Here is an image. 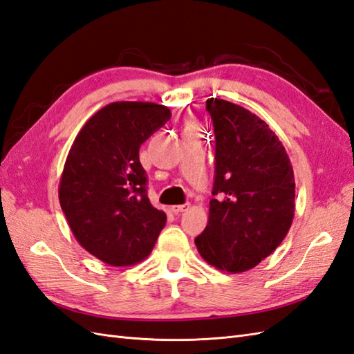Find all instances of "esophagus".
<instances>
[{
    "instance_id": "1",
    "label": "esophagus",
    "mask_w": 354,
    "mask_h": 354,
    "mask_svg": "<svg viewBox=\"0 0 354 354\" xmlns=\"http://www.w3.org/2000/svg\"><path fill=\"white\" fill-rule=\"evenodd\" d=\"M192 205L190 203H184V205H175V207H171V212H175V214H180V212H184L187 209H190Z\"/></svg>"
}]
</instances>
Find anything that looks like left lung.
<instances>
[{
  "label": "left lung",
  "instance_id": "8db88e82",
  "mask_svg": "<svg viewBox=\"0 0 354 354\" xmlns=\"http://www.w3.org/2000/svg\"><path fill=\"white\" fill-rule=\"evenodd\" d=\"M214 127L216 178L208 225L196 248L227 273L257 267L283 241L295 211L291 161L267 123L244 106L207 101Z\"/></svg>",
  "mask_w": 354,
  "mask_h": 354
}]
</instances>
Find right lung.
Listing matches in <instances>:
<instances>
[{"label": "right lung", "instance_id": "1", "mask_svg": "<svg viewBox=\"0 0 354 354\" xmlns=\"http://www.w3.org/2000/svg\"><path fill=\"white\" fill-rule=\"evenodd\" d=\"M166 105L119 101L96 111L73 140L59 199L77 241L113 267L149 257L166 212L146 194L138 149L170 119Z\"/></svg>", "mask_w": 354, "mask_h": 354}]
</instances>
